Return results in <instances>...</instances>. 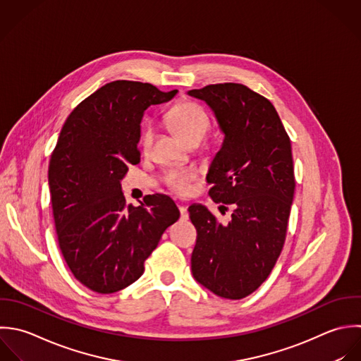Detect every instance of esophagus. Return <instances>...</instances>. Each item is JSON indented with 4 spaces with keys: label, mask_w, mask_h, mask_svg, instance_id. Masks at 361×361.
I'll return each instance as SVG.
<instances>
[{
    "label": "esophagus",
    "mask_w": 361,
    "mask_h": 361,
    "mask_svg": "<svg viewBox=\"0 0 361 361\" xmlns=\"http://www.w3.org/2000/svg\"><path fill=\"white\" fill-rule=\"evenodd\" d=\"M178 209H180V214H181V219H188L187 208L184 205H178Z\"/></svg>",
    "instance_id": "esophagus-1"
}]
</instances>
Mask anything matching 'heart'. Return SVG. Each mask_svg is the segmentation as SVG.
I'll use <instances>...</instances> for the list:
<instances>
[{"label":"heart","mask_w":361,"mask_h":361,"mask_svg":"<svg viewBox=\"0 0 361 361\" xmlns=\"http://www.w3.org/2000/svg\"><path fill=\"white\" fill-rule=\"evenodd\" d=\"M169 126L188 145L201 142L207 135L211 119L207 111L194 101H181L171 106L166 114ZM154 139V126L147 123L140 137V146L146 152L150 149ZM197 178L194 169H170L164 174L166 185L177 194H188L192 181Z\"/></svg>","instance_id":"obj_1"}]
</instances>
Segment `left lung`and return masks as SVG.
<instances>
[{
  "label": "left lung",
  "mask_w": 361,
  "mask_h": 361,
  "mask_svg": "<svg viewBox=\"0 0 361 361\" xmlns=\"http://www.w3.org/2000/svg\"><path fill=\"white\" fill-rule=\"evenodd\" d=\"M188 94L212 108L225 133L207 183L219 209L232 207L229 224L201 204L188 208L197 229L192 276L218 297L242 300L267 280L286 242L295 191L291 140L274 105L243 84Z\"/></svg>",
  "instance_id": "1"
}]
</instances>
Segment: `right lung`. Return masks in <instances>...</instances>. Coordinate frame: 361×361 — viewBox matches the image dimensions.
I'll return each instance as SVG.
<instances>
[{
	"label": "right lung",
	"instance_id": "1",
	"mask_svg": "<svg viewBox=\"0 0 361 361\" xmlns=\"http://www.w3.org/2000/svg\"><path fill=\"white\" fill-rule=\"evenodd\" d=\"M149 82L111 81L67 116L49 163V188L61 255L82 286L112 294L135 283L163 232L180 218L174 201L146 195L126 205L121 180L140 161L147 106L171 99Z\"/></svg>",
	"mask_w": 361,
	"mask_h": 361
}]
</instances>
